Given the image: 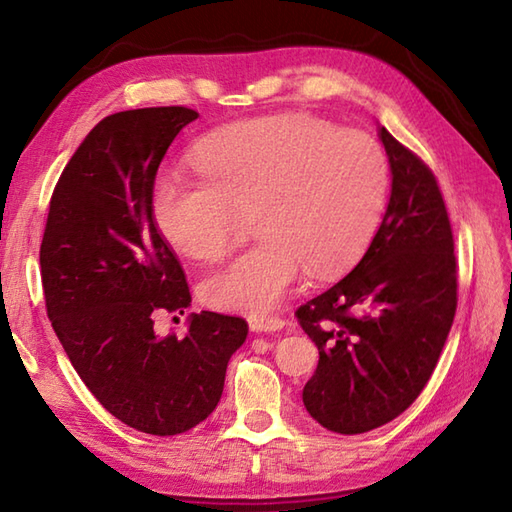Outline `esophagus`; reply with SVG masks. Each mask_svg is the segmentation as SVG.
I'll use <instances>...</instances> for the list:
<instances>
[{
  "label": "esophagus",
  "mask_w": 512,
  "mask_h": 512,
  "mask_svg": "<svg viewBox=\"0 0 512 512\" xmlns=\"http://www.w3.org/2000/svg\"><path fill=\"white\" fill-rule=\"evenodd\" d=\"M248 325L253 332H277L286 325L281 317H250Z\"/></svg>",
  "instance_id": "34e87169"
}]
</instances>
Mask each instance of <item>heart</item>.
Returning <instances> with one entry per match:
<instances>
[{"mask_svg":"<svg viewBox=\"0 0 512 512\" xmlns=\"http://www.w3.org/2000/svg\"><path fill=\"white\" fill-rule=\"evenodd\" d=\"M387 195L389 160L374 136L270 116L204 140L198 173H162L151 206L165 242L200 262L224 259L253 217L262 237L200 292L211 308L262 317L288 299L303 266L325 277L361 257Z\"/></svg>","mask_w":512,"mask_h":512,"instance_id":"b5f03b06","label":"heart"}]
</instances>
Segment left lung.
Masks as SVG:
<instances>
[{
  "instance_id": "1",
  "label": "left lung",
  "mask_w": 512,
  "mask_h": 512,
  "mask_svg": "<svg viewBox=\"0 0 512 512\" xmlns=\"http://www.w3.org/2000/svg\"><path fill=\"white\" fill-rule=\"evenodd\" d=\"M391 198L350 275L297 308L319 347L303 405L343 436L372 431L420 396L458 308V262L440 184L427 162L380 127Z\"/></svg>"
}]
</instances>
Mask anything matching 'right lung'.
<instances>
[{
  "label": "right lung",
  "instance_id": "1",
  "mask_svg": "<svg viewBox=\"0 0 512 512\" xmlns=\"http://www.w3.org/2000/svg\"><path fill=\"white\" fill-rule=\"evenodd\" d=\"M198 112L182 105L105 116L52 191L39 264L52 330L94 398L151 436H178L213 413L248 323L191 314L184 339L158 336L160 312H184V268L154 220L162 158Z\"/></svg>",
  "mask_w": 512,
  "mask_h": 512
}]
</instances>
